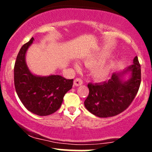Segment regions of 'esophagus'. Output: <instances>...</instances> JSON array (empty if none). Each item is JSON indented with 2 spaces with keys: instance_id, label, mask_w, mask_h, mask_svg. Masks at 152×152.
Segmentation results:
<instances>
[{
  "instance_id": "obj_1",
  "label": "esophagus",
  "mask_w": 152,
  "mask_h": 152,
  "mask_svg": "<svg viewBox=\"0 0 152 152\" xmlns=\"http://www.w3.org/2000/svg\"><path fill=\"white\" fill-rule=\"evenodd\" d=\"M73 84H74L75 86H80L83 84V81H82V79H80V78H76V79H74Z\"/></svg>"
}]
</instances>
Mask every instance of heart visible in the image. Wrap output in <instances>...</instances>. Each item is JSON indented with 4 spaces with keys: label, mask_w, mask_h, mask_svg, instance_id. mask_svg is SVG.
Masks as SVG:
<instances>
[{
    "label": "heart",
    "mask_w": 152,
    "mask_h": 152,
    "mask_svg": "<svg viewBox=\"0 0 152 152\" xmlns=\"http://www.w3.org/2000/svg\"><path fill=\"white\" fill-rule=\"evenodd\" d=\"M105 59L104 55H101V56H96V57L90 58L85 60L86 65L88 67H92L94 66L95 65L98 64V66H95L93 68L92 70V75H93V78L96 80L102 81L105 79L110 74V70H111V65L107 62H102L101 64V62H103ZM76 69H79V66L78 64L75 65Z\"/></svg>",
    "instance_id": "b5f03b06"
}]
</instances>
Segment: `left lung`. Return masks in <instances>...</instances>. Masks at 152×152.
<instances>
[{"label":"left lung","mask_w":152,"mask_h":152,"mask_svg":"<svg viewBox=\"0 0 152 152\" xmlns=\"http://www.w3.org/2000/svg\"><path fill=\"white\" fill-rule=\"evenodd\" d=\"M128 72L131 76L124 81L122 76ZM141 82V69L138 58L133 59V65L121 73H113L111 79L103 83H89V95L85 106L92 114L100 118L117 115L126 110L135 98Z\"/></svg>","instance_id":"1"}]
</instances>
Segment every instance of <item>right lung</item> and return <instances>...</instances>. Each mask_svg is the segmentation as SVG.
I'll use <instances>...</instances> for the list:
<instances>
[{
	"mask_svg": "<svg viewBox=\"0 0 152 152\" xmlns=\"http://www.w3.org/2000/svg\"><path fill=\"white\" fill-rule=\"evenodd\" d=\"M32 37L21 47L14 67V82L20 100L28 111L39 116L55 113L63 102L65 93L72 88L73 79L59 75L38 76L32 74L26 62V53L33 42Z\"/></svg>",
	"mask_w": 152,
	"mask_h": 152,
	"instance_id": "1",
	"label": "right lung"
}]
</instances>
